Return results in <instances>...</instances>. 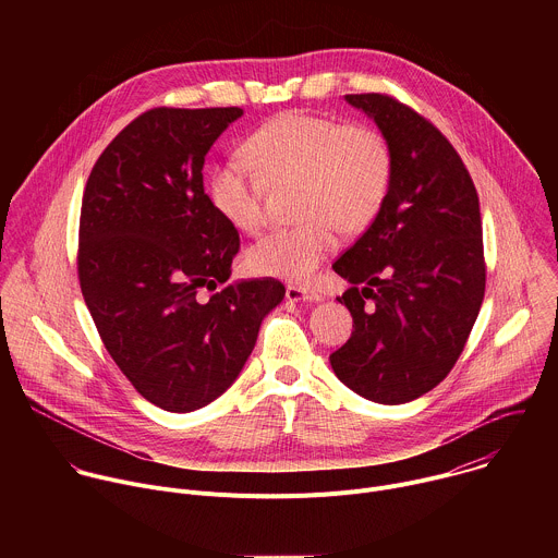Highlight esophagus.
<instances>
[{
    "instance_id": "34e87169",
    "label": "esophagus",
    "mask_w": 558,
    "mask_h": 558,
    "mask_svg": "<svg viewBox=\"0 0 558 558\" xmlns=\"http://www.w3.org/2000/svg\"><path fill=\"white\" fill-rule=\"evenodd\" d=\"M287 300L289 302H320L323 295H317L313 291H306L302 287H287Z\"/></svg>"
}]
</instances>
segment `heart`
Here are the masks:
<instances>
[{
    "label": "heart",
    "mask_w": 558,
    "mask_h": 558,
    "mask_svg": "<svg viewBox=\"0 0 558 558\" xmlns=\"http://www.w3.org/2000/svg\"><path fill=\"white\" fill-rule=\"evenodd\" d=\"M243 151L247 162L227 156L211 168V205L233 229L256 233L265 225L267 183L298 181L302 220L263 235L245 256L256 276L289 282H311L336 252L338 229H366L392 181V151L379 130L320 114L282 112L250 134Z\"/></svg>",
    "instance_id": "1"
}]
</instances>
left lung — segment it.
Here are the masks:
<instances>
[{"mask_svg": "<svg viewBox=\"0 0 558 558\" xmlns=\"http://www.w3.org/2000/svg\"><path fill=\"white\" fill-rule=\"evenodd\" d=\"M392 151V181L371 227L333 269L353 315L333 373L377 404L433 390L461 355L486 291L480 196L450 141L392 97L347 95Z\"/></svg>", "mask_w": 558, "mask_h": 558, "instance_id": "1", "label": "left lung"}]
</instances>
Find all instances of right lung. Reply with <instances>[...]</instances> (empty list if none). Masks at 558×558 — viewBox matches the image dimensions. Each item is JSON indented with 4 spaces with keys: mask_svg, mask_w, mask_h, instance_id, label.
I'll list each match as a JSON object with an SVG mask.
<instances>
[{
    "mask_svg": "<svg viewBox=\"0 0 558 558\" xmlns=\"http://www.w3.org/2000/svg\"><path fill=\"white\" fill-rule=\"evenodd\" d=\"M241 117V108L143 112L104 149L82 201L76 260L88 311L121 373L170 413L203 409L235 381L284 298L274 278L215 291L241 238L205 194L203 166Z\"/></svg>",
    "mask_w": 558,
    "mask_h": 558,
    "instance_id": "1",
    "label": "right lung"
}]
</instances>
